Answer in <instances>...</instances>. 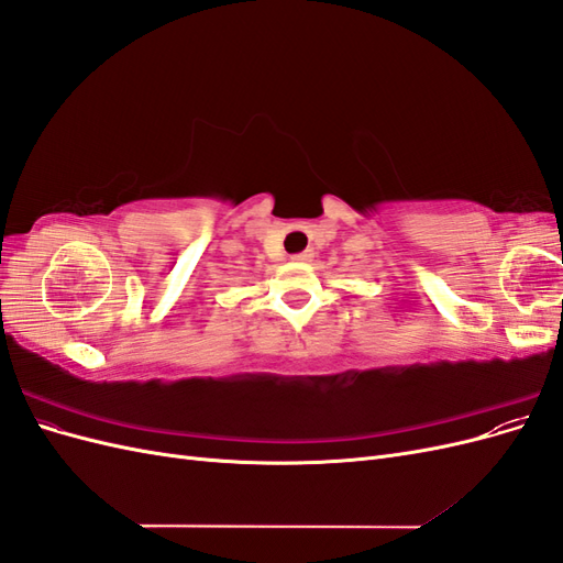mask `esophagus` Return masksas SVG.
Returning <instances> with one entry per match:
<instances>
[{"instance_id":"obj_1","label":"esophagus","mask_w":563,"mask_h":563,"mask_svg":"<svg viewBox=\"0 0 563 563\" xmlns=\"http://www.w3.org/2000/svg\"><path fill=\"white\" fill-rule=\"evenodd\" d=\"M312 258H314L312 249H308V251H302V253H296V255H294V261H300V263H308V261H312Z\"/></svg>"}]
</instances>
